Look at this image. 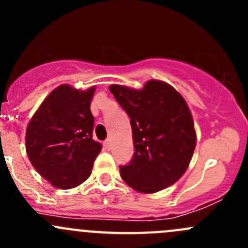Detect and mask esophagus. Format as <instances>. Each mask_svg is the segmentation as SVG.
Here are the masks:
<instances>
[{
    "label": "esophagus",
    "instance_id": "34e87169",
    "mask_svg": "<svg viewBox=\"0 0 248 248\" xmlns=\"http://www.w3.org/2000/svg\"><path fill=\"white\" fill-rule=\"evenodd\" d=\"M103 146H104V149L108 150V151H109V150H111V146H112L111 140H110V139H107L106 141L103 142Z\"/></svg>",
    "mask_w": 248,
    "mask_h": 248
}]
</instances>
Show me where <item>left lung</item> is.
Returning a JSON list of instances; mask_svg holds the SVG:
<instances>
[{
    "instance_id": "1",
    "label": "left lung",
    "mask_w": 248,
    "mask_h": 248,
    "mask_svg": "<svg viewBox=\"0 0 248 248\" xmlns=\"http://www.w3.org/2000/svg\"><path fill=\"white\" fill-rule=\"evenodd\" d=\"M110 92L131 119L133 158L120 166L122 180L141 193L162 191L185 174L197 136L186 101L169 84L150 80L141 90L111 85Z\"/></svg>"
}]
</instances>
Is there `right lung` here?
<instances>
[{
    "label": "right lung",
    "instance_id": "obj_1",
    "mask_svg": "<svg viewBox=\"0 0 248 248\" xmlns=\"http://www.w3.org/2000/svg\"><path fill=\"white\" fill-rule=\"evenodd\" d=\"M96 87L60 85L50 92L26 129V152L37 171L57 188H73L90 176L102 145L92 139L90 103Z\"/></svg>",
    "mask_w": 248,
    "mask_h": 248
}]
</instances>
